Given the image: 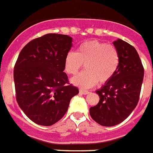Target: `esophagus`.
Listing matches in <instances>:
<instances>
[{
	"instance_id": "obj_1",
	"label": "esophagus",
	"mask_w": 153,
	"mask_h": 153,
	"mask_svg": "<svg viewBox=\"0 0 153 153\" xmlns=\"http://www.w3.org/2000/svg\"><path fill=\"white\" fill-rule=\"evenodd\" d=\"M79 92L82 94H83V95H87V94L89 93V91L85 90V89H80V90H79Z\"/></svg>"
}]
</instances>
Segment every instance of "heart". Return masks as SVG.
Wrapping results in <instances>:
<instances>
[{"mask_svg":"<svg viewBox=\"0 0 153 153\" xmlns=\"http://www.w3.org/2000/svg\"><path fill=\"white\" fill-rule=\"evenodd\" d=\"M119 54L112 45L98 40L81 43L75 52L69 51L64 58V71L75 75L85 66L83 72L74 76L71 82L83 89L92 87L99 82L108 81L114 76L119 65Z\"/></svg>","mask_w":153,"mask_h":153,"instance_id":"1","label":"heart"}]
</instances>
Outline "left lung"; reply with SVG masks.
Listing matches in <instances>:
<instances>
[{
	"mask_svg": "<svg viewBox=\"0 0 153 153\" xmlns=\"http://www.w3.org/2000/svg\"><path fill=\"white\" fill-rule=\"evenodd\" d=\"M119 54V65L114 76L96 93L99 102L89 108L96 122L113 127L124 121L138 103L144 69L137 50L122 39L113 42Z\"/></svg>",
	"mask_w": 153,
	"mask_h": 153,
	"instance_id": "8db88e82",
	"label": "left lung"
}]
</instances>
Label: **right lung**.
<instances>
[{
  "label": "right lung",
  "instance_id": "right-lung-1",
  "mask_svg": "<svg viewBox=\"0 0 153 153\" xmlns=\"http://www.w3.org/2000/svg\"><path fill=\"white\" fill-rule=\"evenodd\" d=\"M72 38L49 33L29 42L19 54L13 71L19 108L36 124L51 126L61 120L71 99L79 93L68 84L64 58Z\"/></svg>",
  "mask_w": 153,
  "mask_h": 153
}]
</instances>
